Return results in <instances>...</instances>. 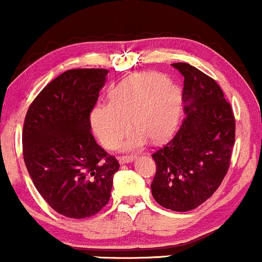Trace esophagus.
Segmentation results:
<instances>
[{
	"instance_id": "obj_1",
	"label": "esophagus",
	"mask_w": 262,
	"mask_h": 262,
	"mask_svg": "<svg viewBox=\"0 0 262 262\" xmlns=\"http://www.w3.org/2000/svg\"><path fill=\"white\" fill-rule=\"evenodd\" d=\"M137 156L135 155H130V156H121L119 158V164L124 165V164H129V162H133L135 160Z\"/></svg>"
}]
</instances>
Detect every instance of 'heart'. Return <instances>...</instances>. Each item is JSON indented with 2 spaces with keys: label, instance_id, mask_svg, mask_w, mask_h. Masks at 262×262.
<instances>
[{
  "label": "heart",
  "instance_id": "heart-1",
  "mask_svg": "<svg viewBox=\"0 0 262 262\" xmlns=\"http://www.w3.org/2000/svg\"><path fill=\"white\" fill-rule=\"evenodd\" d=\"M182 95L180 87L155 71L134 74L114 86L110 102H100L91 112V127L108 149L123 143L124 150L141 148L149 138L152 143L169 139L179 124Z\"/></svg>",
  "mask_w": 262,
  "mask_h": 262
}]
</instances>
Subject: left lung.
I'll list each match as a JSON object with an SVG mask.
<instances>
[{
	"instance_id": "left-lung-1",
	"label": "left lung",
	"mask_w": 262,
	"mask_h": 262,
	"mask_svg": "<svg viewBox=\"0 0 262 262\" xmlns=\"http://www.w3.org/2000/svg\"><path fill=\"white\" fill-rule=\"evenodd\" d=\"M185 77L186 117L175 137L152 158L154 200L164 208L187 212L215 192L229 169L235 141V119L221 87L194 66L175 62Z\"/></svg>"
}]
</instances>
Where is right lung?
Here are the masks:
<instances>
[{"mask_svg":"<svg viewBox=\"0 0 262 262\" xmlns=\"http://www.w3.org/2000/svg\"><path fill=\"white\" fill-rule=\"evenodd\" d=\"M104 69L65 71L41 90L23 127V156L35 188L59 214L82 219L108 203L119 164L96 143L90 113Z\"/></svg>","mask_w":262,"mask_h":262,"instance_id":"add662e5","label":"right lung"}]
</instances>
